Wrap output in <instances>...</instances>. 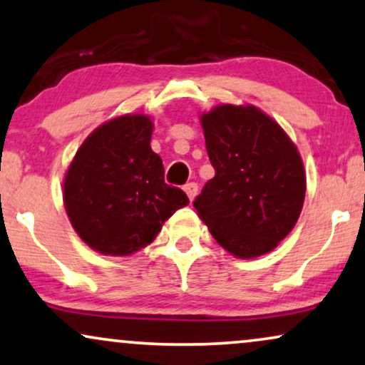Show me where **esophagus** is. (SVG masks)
I'll return each mask as SVG.
<instances>
[{
    "label": "esophagus",
    "instance_id": "34e87169",
    "mask_svg": "<svg viewBox=\"0 0 365 365\" xmlns=\"http://www.w3.org/2000/svg\"><path fill=\"white\" fill-rule=\"evenodd\" d=\"M184 191H186L189 201H192L194 197H196V194H197V184L196 182L186 184V186H184Z\"/></svg>",
    "mask_w": 365,
    "mask_h": 365
}]
</instances>
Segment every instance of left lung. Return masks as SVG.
<instances>
[{
  "instance_id": "left-lung-1",
  "label": "left lung",
  "mask_w": 365,
  "mask_h": 365,
  "mask_svg": "<svg viewBox=\"0 0 365 365\" xmlns=\"http://www.w3.org/2000/svg\"><path fill=\"white\" fill-rule=\"evenodd\" d=\"M200 120L216 174L194 200L197 216L233 257L269 253L304 207L307 178L297 145L250 103H221Z\"/></svg>"
}]
</instances>
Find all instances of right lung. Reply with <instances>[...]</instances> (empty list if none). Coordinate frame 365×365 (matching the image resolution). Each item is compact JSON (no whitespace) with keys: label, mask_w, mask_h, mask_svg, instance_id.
<instances>
[{"label":"right lung","mask_w":365,"mask_h":365,"mask_svg":"<svg viewBox=\"0 0 365 365\" xmlns=\"http://www.w3.org/2000/svg\"><path fill=\"white\" fill-rule=\"evenodd\" d=\"M154 122L124 113L82 142L63 178V205L73 230L93 252L127 257L153 243L165 221L189 205L164 182L163 159L150 149Z\"/></svg>","instance_id":"right-lung-1"}]
</instances>
